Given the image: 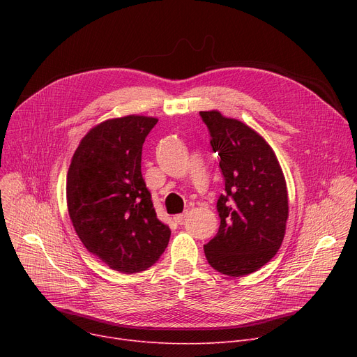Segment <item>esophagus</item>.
I'll use <instances>...</instances> for the list:
<instances>
[{"mask_svg": "<svg viewBox=\"0 0 357 357\" xmlns=\"http://www.w3.org/2000/svg\"><path fill=\"white\" fill-rule=\"evenodd\" d=\"M185 217H186V213H182V214H176V215L174 217V220H175L176 222H179V224H181V222L183 221V218H185Z\"/></svg>", "mask_w": 357, "mask_h": 357, "instance_id": "34e87169", "label": "esophagus"}]
</instances>
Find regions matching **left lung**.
I'll return each instance as SVG.
<instances>
[{
	"instance_id": "left-lung-1",
	"label": "left lung",
	"mask_w": 357,
	"mask_h": 357,
	"mask_svg": "<svg viewBox=\"0 0 357 357\" xmlns=\"http://www.w3.org/2000/svg\"><path fill=\"white\" fill-rule=\"evenodd\" d=\"M199 116L226 183L217 201L218 233L204 253L220 273L249 275L266 265L284 241L289 213L285 176L272 147L252 127L217 109Z\"/></svg>"
}]
</instances>
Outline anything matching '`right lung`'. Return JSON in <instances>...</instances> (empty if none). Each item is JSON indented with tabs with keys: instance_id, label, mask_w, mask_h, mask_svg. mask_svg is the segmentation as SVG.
Returning <instances> with one entry per match:
<instances>
[{
	"instance_id": "1",
	"label": "right lung",
	"mask_w": 357,
	"mask_h": 357,
	"mask_svg": "<svg viewBox=\"0 0 357 357\" xmlns=\"http://www.w3.org/2000/svg\"><path fill=\"white\" fill-rule=\"evenodd\" d=\"M158 119L126 116L92 127L66 176L68 211L86 250L121 273L156 264L171 229L153 208L142 176V147Z\"/></svg>"
}]
</instances>
